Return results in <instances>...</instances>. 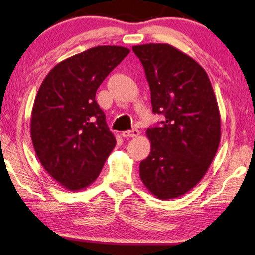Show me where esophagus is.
Segmentation results:
<instances>
[{"mask_svg": "<svg viewBox=\"0 0 255 255\" xmlns=\"http://www.w3.org/2000/svg\"><path fill=\"white\" fill-rule=\"evenodd\" d=\"M140 134L139 130H136V128H133V130H130V131H124L121 133V135H122L123 137H135Z\"/></svg>", "mask_w": 255, "mask_h": 255, "instance_id": "1", "label": "esophagus"}]
</instances>
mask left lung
Returning a JSON list of instances; mask_svg holds the SVG:
<instances>
[{
    "mask_svg": "<svg viewBox=\"0 0 255 255\" xmlns=\"http://www.w3.org/2000/svg\"><path fill=\"white\" fill-rule=\"evenodd\" d=\"M143 65L152 112L164 121L147 130L151 151L140 177L158 199L178 198L201 181L220 142L218 104L206 71L168 44L133 46Z\"/></svg>",
    "mask_w": 255,
    "mask_h": 255,
    "instance_id": "8db88e82",
    "label": "left lung"
}]
</instances>
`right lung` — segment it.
I'll return each mask as SVG.
<instances>
[{
    "mask_svg": "<svg viewBox=\"0 0 255 255\" xmlns=\"http://www.w3.org/2000/svg\"><path fill=\"white\" fill-rule=\"evenodd\" d=\"M130 49L97 46L54 66L33 103L30 134L46 172L70 191L90 185L116 140L96 91Z\"/></svg>",
    "mask_w": 255,
    "mask_h": 255,
    "instance_id": "add662e5",
    "label": "right lung"
}]
</instances>
